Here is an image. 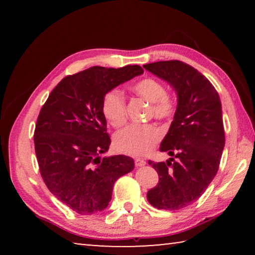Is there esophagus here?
Returning a JSON list of instances; mask_svg holds the SVG:
<instances>
[{
  "mask_svg": "<svg viewBox=\"0 0 255 255\" xmlns=\"http://www.w3.org/2000/svg\"><path fill=\"white\" fill-rule=\"evenodd\" d=\"M146 164V162L144 161V159L141 158H135V165L136 166H144Z\"/></svg>",
  "mask_w": 255,
  "mask_h": 255,
  "instance_id": "esophagus-1",
  "label": "esophagus"
}]
</instances>
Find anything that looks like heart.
<instances>
[{
  "label": "heart",
  "instance_id": "heart-1",
  "mask_svg": "<svg viewBox=\"0 0 255 255\" xmlns=\"http://www.w3.org/2000/svg\"><path fill=\"white\" fill-rule=\"evenodd\" d=\"M131 91L152 103L150 115L157 119H169L176 109L175 98L166 92L162 82L153 77H145L133 83ZM102 112L112 127L119 128L126 123V101L118 90L107 92L102 100ZM162 132L152 124L130 125L115 137V147L120 153L131 156H143L152 150L161 139Z\"/></svg>",
  "mask_w": 255,
  "mask_h": 255
}]
</instances>
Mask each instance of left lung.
<instances>
[{
	"instance_id": "8db88e82",
	"label": "left lung",
	"mask_w": 255,
	"mask_h": 255,
	"mask_svg": "<svg viewBox=\"0 0 255 255\" xmlns=\"http://www.w3.org/2000/svg\"><path fill=\"white\" fill-rule=\"evenodd\" d=\"M144 68L178 94L174 119L159 146L174 158L148 161L158 183L147 192V200L155 208L178 210L199 199L218 171L225 146L221 99L206 76L180 60L155 62Z\"/></svg>"
}]
</instances>
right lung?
Returning <instances> with one entry per match:
<instances>
[{"instance_id":"obj_1","label":"right lung","mask_w":255,"mask_h":255,"mask_svg":"<svg viewBox=\"0 0 255 255\" xmlns=\"http://www.w3.org/2000/svg\"><path fill=\"white\" fill-rule=\"evenodd\" d=\"M143 73L138 65L90 67L64 77L41 108L33 135L41 178L77 214L106 209L116 181L133 170V159L126 155L100 156L111 143L102 100L107 92Z\"/></svg>"}]
</instances>
